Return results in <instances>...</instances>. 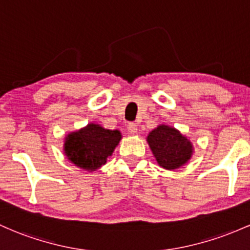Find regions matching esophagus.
Here are the masks:
<instances>
[{"label": "esophagus", "mask_w": 250, "mask_h": 250, "mask_svg": "<svg viewBox=\"0 0 250 250\" xmlns=\"http://www.w3.org/2000/svg\"><path fill=\"white\" fill-rule=\"evenodd\" d=\"M127 130H128V133H129V134H136V133H138V125H136V123H134V122L128 123Z\"/></svg>", "instance_id": "34e87169"}]
</instances>
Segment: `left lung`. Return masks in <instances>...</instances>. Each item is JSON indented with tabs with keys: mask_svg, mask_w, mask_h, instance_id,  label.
<instances>
[{
	"mask_svg": "<svg viewBox=\"0 0 250 250\" xmlns=\"http://www.w3.org/2000/svg\"><path fill=\"white\" fill-rule=\"evenodd\" d=\"M147 141L159 165L166 169L179 168L191 158V142L168 125H159L149 133Z\"/></svg>",
	"mask_w": 250,
	"mask_h": 250,
	"instance_id": "1",
	"label": "left lung"
}]
</instances>
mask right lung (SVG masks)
I'll use <instances>...</instances> for the list:
<instances>
[{
	"label": "right lung",
	"mask_w": 250,
	"mask_h": 250,
	"mask_svg": "<svg viewBox=\"0 0 250 250\" xmlns=\"http://www.w3.org/2000/svg\"><path fill=\"white\" fill-rule=\"evenodd\" d=\"M121 140L119 130L104 129L98 125H87L77 133L68 134L65 155L76 166L94 171L106 163Z\"/></svg>",
	"instance_id": "1"
}]
</instances>
